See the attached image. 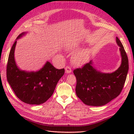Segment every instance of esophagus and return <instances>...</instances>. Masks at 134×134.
<instances>
[{
    "label": "esophagus",
    "mask_w": 134,
    "mask_h": 134,
    "mask_svg": "<svg viewBox=\"0 0 134 134\" xmlns=\"http://www.w3.org/2000/svg\"><path fill=\"white\" fill-rule=\"evenodd\" d=\"M65 72L66 73H71V72L72 71V70H71V67L70 66L65 67Z\"/></svg>",
    "instance_id": "1"
}]
</instances>
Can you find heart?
Listing matches in <instances>:
<instances>
[{
  "mask_svg": "<svg viewBox=\"0 0 134 134\" xmlns=\"http://www.w3.org/2000/svg\"><path fill=\"white\" fill-rule=\"evenodd\" d=\"M88 59V53L86 50L83 49L75 53L72 57V62L76 65H82L86 63Z\"/></svg>",
  "mask_w": 134,
  "mask_h": 134,
  "instance_id": "b5f03b06",
  "label": "heart"
}]
</instances>
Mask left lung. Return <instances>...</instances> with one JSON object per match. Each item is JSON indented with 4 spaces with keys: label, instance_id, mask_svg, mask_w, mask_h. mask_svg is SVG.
I'll list each match as a JSON object with an SVG mask.
<instances>
[{
    "label": "left lung",
    "instance_id": "8db88e82",
    "mask_svg": "<svg viewBox=\"0 0 134 134\" xmlns=\"http://www.w3.org/2000/svg\"><path fill=\"white\" fill-rule=\"evenodd\" d=\"M121 56L120 67L112 73H102L94 68L92 60L73 71L76 78L75 92L78 97L89 106H102L120 94L129 71V59L123 45L118 37Z\"/></svg>",
    "mask_w": 134,
    "mask_h": 134
}]
</instances>
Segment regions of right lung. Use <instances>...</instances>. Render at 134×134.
Instances as JSON below:
<instances>
[{
	"label": "right lung",
	"mask_w": 134,
	"mask_h": 134,
	"mask_svg": "<svg viewBox=\"0 0 134 134\" xmlns=\"http://www.w3.org/2000/svg\"><path fill=\"white\" fill-rule=\"evenodd\" d=\"M25 34H20L16 40ZM16 44V41L14 42L8 58L6 75L8 83L22 102L31 105L43 104L52 95L59 80L64 75V69H57L47 62L38 71L21 70L14 59Z\"/></svg>",
	"instance_id": "right-lung-1"
}]
</instances>
